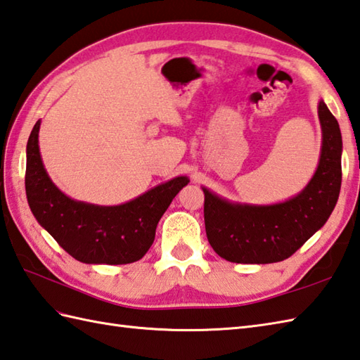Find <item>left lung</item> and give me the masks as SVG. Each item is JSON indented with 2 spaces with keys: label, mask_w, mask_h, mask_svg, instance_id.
Here are the masks:
<instances>
[{
  "label": "left lung",
  "mask_w": 360,
  "mask_h": 360,
  "mask_svg": "<svg viewBox=\"0 0 360 360\" xmlns=\"http://www.w3.org/2000/svg\"><path fill=\"white\" fill-rule=\"evenodd\" d=\"M322 148L317 169L297 195L274 205L229 202L207 188L205 228L221 259L234 263H274L292 255L321 229L338 203L342 183V134L323 100L317 106Z\"/></svg>",
  "instance_id": "8db88e82"
}]
</instances>
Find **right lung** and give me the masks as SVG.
Listing matches in <instances>:
<instances>
[{
	"mask_svg": "<svg viewBox=\"0 0 360 360\" xmlns=\"http://www.w3.org/2000/svg\"><path fill=\"white\" fill-rule=\"evenodd\" d=\"M41 122L26 148V195L32 214L72 257L89 265H126L140 260L154 243L160 219L189 179L180 175L131 202L100 206L78 202L55 186L38 146Z\"/></svg>",
	"mask_w": 360,
	"mask_h": 360,
	"instance_id": "1",
	"label": "right lung"
}]
</instances>
